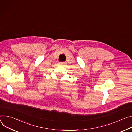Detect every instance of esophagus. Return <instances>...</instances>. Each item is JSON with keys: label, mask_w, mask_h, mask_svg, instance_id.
Segmentation results:
<instances>
[{"label": "esophagus", "mask_w": 132, "mask_h": 132, "mask_svg": "<svg viewBox=\"0 0 132 132\" xmlns=\"http://www.w3.org/2000/svg\"><path fill=\"white\" fill-rule=\"evenodd\" d=\"M59 64L61 65H64L66 64V62H60Z\"/></svg>", "instance_id": "obj_1"}]
</instances>
